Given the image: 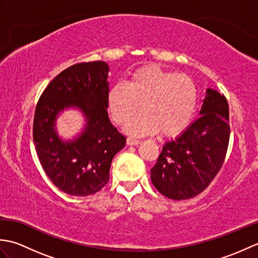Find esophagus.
Masks as SVG:
<instances>
[{
	"label": "esophagus",
	"mask_w": 258,
	"mask_h": 258,
	"mask_svg": "<svg viewBox=\"0 0 258 258\" xmlns=\"http://www.w3.org/2000/svg\"><path fill=\"white\" fill-rule=\"evenodd\" d=\"M140 143H141L140 140H136L133 138H127V140H126V144L127 145H139Z\"/></svg>",
	"instance_id": "obj_1"
}]
</instances>
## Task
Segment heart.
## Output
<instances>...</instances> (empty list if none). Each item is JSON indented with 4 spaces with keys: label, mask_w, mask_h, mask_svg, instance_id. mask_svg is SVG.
Masks as SVG:
<instances>
[{
    "label": "heart",
    "mask_w": 258,
    "mask_h": 258,
    "mask_svg": "<svg viewBox=\"0 0 258 258\" xmlns=\"http://www.w3.org/2000/svg\"><path fill=\"white\" fill-rule=\"evenodd\" d=\"M107 106L118 124L127 123L141 112L142 106L144 114L125 126L130 134L160 133L163 138H174L193 120L197 90L187 75L146 65L135 70L126 84L117 83L109 89Z\"/></svg>",
    "instance_id": "heart-1"
}]
</instances>
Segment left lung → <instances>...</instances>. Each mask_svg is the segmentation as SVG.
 I'll return each instance as SVG.
<instances>
[{
    "label": "left lung",
    "instance_id": "8db88e82",
    "mask_svg": "<svg viewBox=\"0 0 258 258\" xmlns=\"http://www.w3.org/2000/svg\"><path fill=\"white\" fill-rule=\"evenodd\" d=\"M226 97L207 89L200 117L176 139L163 146L151 169L155 188L171 200H188L201 194L223 165L229 142Z\"/></svg>",
    "mask_w": 258,
    "mask_h": 258
}]
</instances>
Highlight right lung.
<instances>
[{
	"mask_svg": "<svg viewBox=\"0 0 258 258\" xmlns=\"http://www.w3.org/2000/svg\"><path fill=\"white\" fill-rule=\"evenodd\" d=\"M108 71L103 61L74 64L51 81L37 102L33 140L38 160L52 183L70 195L87 196L102 189L113 157L125 146L126 138L108 118ZM69 107L79 108L87 124L78 138L63 141L55 123Z\"/></svg>",
	"mask_w": 258,
	"mask_h": 258,
	"instance_id": "obj_1",
	"label": "right lung"
}]
</instances>
